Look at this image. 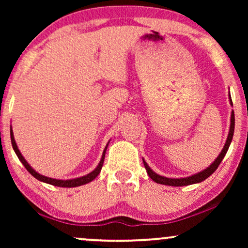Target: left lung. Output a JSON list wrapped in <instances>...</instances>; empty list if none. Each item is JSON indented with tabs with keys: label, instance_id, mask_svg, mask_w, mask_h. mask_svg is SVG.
Masks as SVG:
<instances>
[{
	"label": "left lung",
	"instance_id": "8db88e82",
	"mask_svg": "<svg viewBox=\"0 0 248 248\" xmlns=\"http://www.w3.org/2000/svg\"><path fill=\"white\" fill-rule=\"evenodd\" d=\"M230 103H232V98H230ZM230 122H232V123H230L229 134H228V138H227L225 147H223L222 151L220 152V155H218V158H217L216 160L212 162L210 167L204 169V170L200 171L199 174L189 176V177H185V178H167V177H164V176H160V175L155 174V171H152L151 168L149 167L147 162L143 160L144 167H145V169H147V172H148L149 177H150L152 181L155 182V183H159V184H164V185H169V186H185V185L195 184V183H201L202 181H204V179L208 178L210 175H212L213 172L216 171V169L219 167L220 162L222 161L223 157H225L226 154H227V151H228L230 142H232V140L233 131H235V114H233V110H232V120H230Z\"/></svg>",
	"mask_w": 248,
	"mask_h": 248
}]
</instances>
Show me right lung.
Listing matches in <instances>:
<instances>
[{"mask_svg": "<svg viewBox=\"0 0 248 248\" xmlns=\"http://www.w3.org/2000/svg\"><path fill=\"white\" fill-rule=\"evenodd\" d=\"M11 143H12V147H13V150H15V152L16 154V155H18L19 160L22 162V165L25 166L27 170H28L30 174H31L33 177L38 179V181L40 182H44V183H47V184H50V185H54V186H59V187H76V186H80V185H84L87 184V183H89L91 181H93L94 178L97 177L98 175H99V172L101 170V167H103V164H104V159H105V154H106V149H107V145L106 148H105L104 150V154H103V157H101V160L99 162V165L97 166V168L94 169L93 171H91L90 174H88L86 176H82V177H79V178H74V179H69V181H62V179H54V178H49V177H46V176H43L38 174V172L33 170V169L30 167L28 162L26 161V159L22 157V155L20 154L19 149L18 147H16V143L15 141V138H13V132L11 130Z\"/></svg>", "mask_w": 248, "mask_h": 248, "instance_id": "1", "label": "right lung"}]
</instances>
